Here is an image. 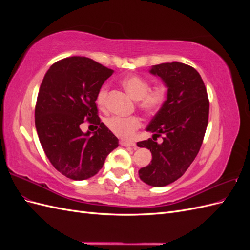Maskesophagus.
<instances>
[{
	"label": "esophagus",
	"instance_id": "obj_1",
	"mask_svg": "<svg viewBox=\"0 0 250 250\" xmlns=\"http://www.w3.org/2000/svg\"><path fill=\"white\" fill-rule=\"evenodd\" d=\"M120 144L122 146H125V147H132L135 149V147H137V144H135V142H132V141H121Z\"/></svg>",
	"mask_w": 250,
	"mask_h": 250
}]
</instances>
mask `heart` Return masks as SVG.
Here are the masks:
<instances>
[{
    "mask_svg": "<svg viewBox=\"0 0 250 250\" xmlns=\"http://www.w3.org/2000/svg\"><path fill=\"white\" fill-rule=\"evenodd\" d=\"M121 82H122V85L127 90V93L134 100H139V108L144 112L149 113V115H152V113L161 110L168 100L169 87L166 83H157L153 86H150L148 79L138 76V75L125 77ZM107 95L108 86L106 84H103L98 90L96 96L98 106H104L105 103H106ZM104 123L113 134L123 139H129L133 137L134 133L142 126L141 119L135 116L128 118L112 116L105 119Z\"/></svg>",
    "mask_w": 250,
    "mask_h": 250,
    "instance_id": "1",
    "label": "heart"
}]
</instances>
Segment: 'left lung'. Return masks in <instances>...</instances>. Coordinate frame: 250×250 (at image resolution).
I'll list each match as a JSON object with an SVG mask.
<instances>
[{
  "instance_id": "left-lung-1",
  "label": "left lung",
  "mask_w": 250,
  "mask_h": 250,
  "mask_svg": "<svg viewBox=\"0 0 250 250\" xmlns=\"http://www.w3.org/2000/svg\"><path fill=\"white\" fill-rule=\"evenodd\" d=\"M169 87L168 100L151 120L147 130L153 140L138 142L152 153V161L139 170L140 178L152 187H165L185 174L197 156L208 122L209 101L204 82L193 66L173 62L150 71ZM163 143L157 144V137Z\"/></svg>"
}]
</instances>
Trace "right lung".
I'll return each instance as SVG.
<instances>
[{
  "mask_svg": "<svg viewBox=\"0 0 250 250\" xmlns=\"http://www.w3.org/2000/svg\"><path fill=\"white\" fill-rule=\"evenodd\" d=\"M113 71L93 59L66 57L52 64L43 77L35 105V127L48 160L67 178L83 180L103 167L119 140L98 115L96 96ZM84 122L96 125L83 134Z\"/></svg>",
  "mask_w": 250,
  "mask_h": 250,
  "instance_id": "add662e5",
  "label": "right lung"
}]
</instances>
